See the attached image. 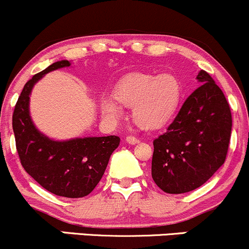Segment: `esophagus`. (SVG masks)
Returning <instances> with one entry per match:
<instances>
[{
	"instance_id": "34e87169",
	"label": "esophagus",
	"mask_w": 249,
	"mask_h": 249,
	"mask_svg": "<svg viewBox=\"0 0 249 249\" xmlns=\"http://www.w3.org/2000/svg\"><path fill=\"white\" fill-rule=\"evenodd\" d=\"M125 141H127L128 143H130V145H135V143H139V139L135 138V136H132V135H128L127 138H125Z\"/></svg>"
}]
</instances>
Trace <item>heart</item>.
I'll return each instance as SVG.
<instances>
[{"mask_svg":"<svg viewBox=\"0 0 249 249\" xmlns=\"http://www.w3.org/2000/svg\"><path fill=\"white\" fill-rule=\"evenodd\" d=\"M114 98L101 100V110L108 121L117 122L121 119L122 104L133 107V120L136 124L156 130L166 125L177 113L181 84L171 73H132L115 85Z\"/></svg>","mask_w":249,"mask_h":249,"instance_id":"heart-1","label":"heart"}]
</instances>
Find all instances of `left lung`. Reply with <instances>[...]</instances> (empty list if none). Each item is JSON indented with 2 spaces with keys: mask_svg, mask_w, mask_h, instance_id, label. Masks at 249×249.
<instances>
[{
  "mask_svg": "<svg viewBox=\"0 0 249 249\" xmlns=\"http://www.w3.org/2000/svg\"><path fill=\"white\" fill-rule=\"evenodd\" d=\"M167 130L154 139L152 178L167 194L199 188L224 164L231 134L226 96L204 70Z\"/></svg>",
  "mask_w": 249,
  "mask_h": 249,
  "instance_id": "1",
  "label": "left lung"
}]
</instances>
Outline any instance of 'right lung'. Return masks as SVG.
I'll use <instances>...</instances> for the list:
<instances>
[{
    "label": "right lung",
    "mask_w": 249,
    "mask_h": 249,
    "mask_svg": "<svg viewBox=\"0 0 249 249\" xmlns=\"http://www.w3.org/2000/svg\"><path fill=\"white\" fill-rule=\"evenodd\" d=\"M70 65L69 60L53 63L26 83L13 113V130L26 172L57 196L81 198L100 183L120 138L109 135L55 141L40 133L29 115V95L34 84L44 74Z\"/></svg>",
    "instance_id": "right-lung-1"
}]
</instances>
